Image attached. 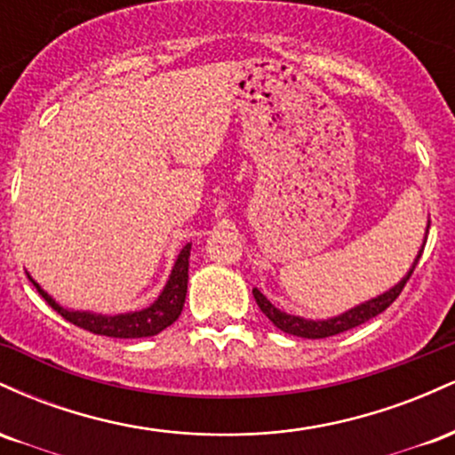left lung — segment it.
I'll return each instance as SVG.
<instances>
[{
    "label": "left lung",
    "instance_id": "left-lung-1",
    "mask_svg": "<svg viewBox=\"0 0 455 455\" xmlns=\"http://www.w3.org/2000/svg\"><path fill=\"white\" fill-rule=\"evenodd\" d=\"M427 228H430V218H427V224H426L424 243H421V248H419V252H417L415 260H412V265L409 267V271H406V274L402 275L398 284H394V286H391V289L385 291V293L372 297V299H365V301H362V304L348 307L347 312H342V315H338V316L316 318V321H315V318H304V316H297V315H289V312L280 310V307H275L274 304H271V301L263 293H260L257 286H254V289H252V295H254V299H257V304H259L260 310H263V315L267 316L269 321L280 329V331L291 333V336L310 338V340H318V338H329V336H336V333L348 331V329L359 327V325H362V323L370 321V318H374L377 315H380V312L387 310V307L394 304L395 297L402 293L404 284H406V282H409L412 269H415L417 260H419V257H421V252H424Z\"/></svg>",
    "mask_w": 455,
    "mask_h": 455
}]
</instances>
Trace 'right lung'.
<instances>
[{"mask_svg":"<svg viewBox=\"0 0 455 455\" xmlns=\"http://www.w3.org/2000/svg\"><path fill=\"white\" fill-rule=\"evenodd\" d=\"M190 248L192 243H186L181 248V252L177 254L173 269H171L169 280H166L164 289L160 291V295L148 307H140L134 312H122V315H100V312H90V310H70L57 304L53 295H49L43 286L38 284L29 275L31 284L38 289V293L44 297L46 304L53 307L55 312H60L66 321H70L72 325L87 329V331L98 333V336L107 338H149L160 333L162 329L180 318L181 310H184L186 301V291H188V259H190Z\"/></svg>","mask_w":455,"mask_h":455,"instance_id":"1","label":"right lung"}]
</instances>
